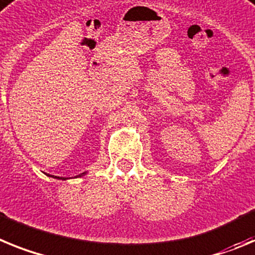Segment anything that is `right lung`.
Listing matches in <instances>:
<instances>
[{
	"label": "right lung",
	"instance_id": "right-lung-1",
	"mask_svg": "<svg viewBox=\"0 0 255 255\" xmlns=\"http://www.w3.org/2000/svg\"><path fill=\"white\" fill-rule=\"evenodd\" d=\"M83 174H86V173H82V174H79V177H81V176H83ZM51 177H54V176H51ZM54 178H57V180H64V181L66 180V178H64V177H57V176H55Z\"/></svg>",
	"mask_w": 255,
	"mask_h": 255
}]
</instances>
